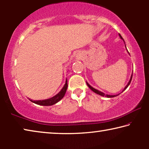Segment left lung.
Listing matches in <instances>:
<instances>
[{
  "instance_id": "obj_1",
  "label": "left lung",
  "mask_w": 149,
  "mask_h": 149,
  "mask_svg": "<svg viewBox=\"0 0 149 149\" xmlns=\"http://www.w3.org/2000/svg\"><path fill=\"white\" fill-rule=\"evenodd\" d=\"M119 35H120V38L122 39L123 41H124V40H123V39L122 38V37L121 36V35L120 34H119ZM132 76H133V73H132V76H131V78H130V81H129V82H128V84H127V85H126V86L125 87V88L124 89H123V91H125L126 89H127V87L129 86L130 85V83H131V81H132ZM87 83V86L89 87L91 89L93 92H95V93H97V94H98V95H101V96H102V97H108V98H112V97H116V96H118V95H105L104 93H102V92H101V91H98L97 89H95V88H93V87H91V85L88 84L87 82H86Z\"/></svg>"
}]
</instances>
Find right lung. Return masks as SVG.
I'll list each match as a JSON object with an SVG mask.
<instances>
[{
	"label": "right lung",
	"mask_w": 149,
	"mask_h": 149,
	"mask_svg": "<svg viewBox=\"0 0 149 149\" xmlns=\"http://www.w3.org/2000/svg\"><path fill=\"white\" fill-rule=\"evenodd\" d=\"M68 88V81L67 79L65 80V84L64 85L61 91L56 94L54 97H52V98H50V99H45V100H30V101H31L32 102L35 103V104H39V105H41V106H51L53 105L54 104H56L58 101H60L64 96L65 95V93L66 92Z\"/></svg>",
	"instance_id": "right-lung-1"
}]
</instances>
